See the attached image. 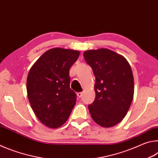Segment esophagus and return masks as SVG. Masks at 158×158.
<instances>
[{"instance_id": "34e87169", "label": "esophagus", "mask_w": 158, "mask_h": 158, "mask_svg": "<svg viewBox=\"0 0 158 158\" xmlns=\"http://www.w3.org/2000/svg\"><path fill=\"white\" fill-rule=\"evenodd\" d=\"M82 95H83V93H82V92L77 93V96H78L79 98H81V97H82Z\"/></svg>"}]
</instances>
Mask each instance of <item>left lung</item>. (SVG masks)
<instances>
[{"label": "left lung", "instance_id": "8db88e82", "mask_svg": "<svg viewBox=\"0 0 158 158\" xmlns=\"http://www.w3.org/2000/svg\"><path fill=\"white\" fill-rule=\"evenodd\" d=\"M85 62L95 77V98L89 105L96 123L110 127L125 116L134 95L132 69L125 58L108 49L85 51Z\"/></svg>", "mask_w": 158, "mask_h": 158}]
</instances>
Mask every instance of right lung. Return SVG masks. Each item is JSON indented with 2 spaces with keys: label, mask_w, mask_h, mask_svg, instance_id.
<instances>
[{
  "label": "right lung",
  "mask_w": 158,
  "mask_h": 158,
  "mask_svg": "<svg viewBox=\"0 0 158 158\" xmlns=\"http://www.w3.org/2000/svg\"><path fill=\"white\" fill-rule=\"evenodd\" d=\"M79 51L53 48L41 56L29 71L26 89L37 118L57 128L67 121L76 105L77 95L69 87V70L78 59Z\"/></svg>",
  "instance_id": "obj_1"
}]
</instances>
